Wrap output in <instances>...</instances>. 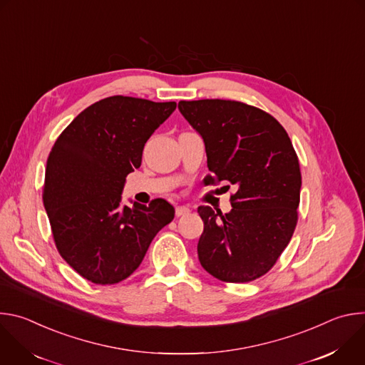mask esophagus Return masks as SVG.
Returning <instances> with one entry per match:
<instances>
[{"label":"esophagus","mask_w":365,"mask_h":365,"mask_svg":"<svg viewBox=\"0 0 365 365\" xmlns=\"http://www.w3.org/2000/svg\"><path fill=\"white\" fill-rule=\"evenodd\" d=\"M189 212H190L189 206H178L176 207V217H183V215H187Z\"/></svg>","instance_id":"esophagus-1"}]
</instances>
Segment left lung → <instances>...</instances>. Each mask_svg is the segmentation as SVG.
<instances>
[{"mask_svg":"<svg viewBox=\"0 0 365 365\" xmlns=\"http://www.w3.org/2000/svg\"><path fill=\"white\" fill-rule=\"evenodd\" d=\"M179 111L205 143L212 172L205 182L237 187L228 214L197 207L200 266L222 282L255 280L274 266L296 228L302 175L293 144L276 118L238 101H180Z\"/></svg>","mask_w":365,"mask_h":365,"instance_id":"1","label":"left lung"}]
</instances>
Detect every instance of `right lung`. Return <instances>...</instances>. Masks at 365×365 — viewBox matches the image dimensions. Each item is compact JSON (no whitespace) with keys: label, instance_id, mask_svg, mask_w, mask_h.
<instances>
[{"label":"right lung","instance_id":"1","mask_svg":"<svg viewBox=\"0 0 365 365\" xmlns=\"http://www.w3.org/2000/svg\"><path fill=\"white\" fill-rule=\"evenodd\" d=\"M176 102L110 96L83 110L47 159L43 202L65 262L95 284H115L141 264L150 242L175 218L165 199L121 203L145 141Z\"/></svg>","mask_w":365,"mask_h":365}]
</instances>
